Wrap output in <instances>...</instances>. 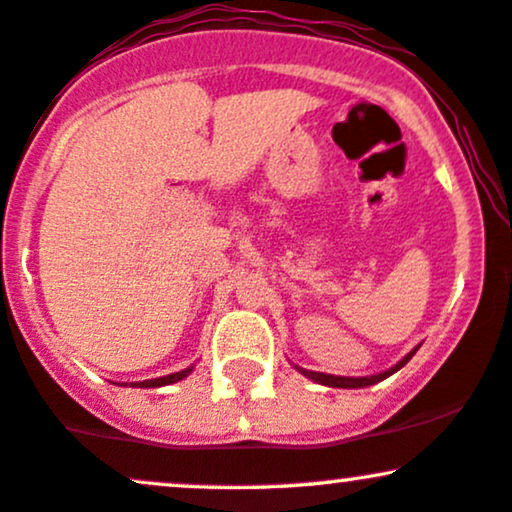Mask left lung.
Returning a JSON list of instances; mask_svg holds the SVG:
<instances>
[{"mask_svg": "<svg viewBox=\"0 0 512 512\" xmlns=\"http://www.w3.org/2000/svg\"><path fill=\"white\" fill-rule=\"evenodd\" d=\"M420 349V346H415V349L410 351V354H405L403 359L398 361L395 366H390L388 371H381V373H373V376H332V373H320V371H307V368H300L295 366L298 371L302 373L305 378H310V381L320 383V386H329V388H366V386H373V383H381L386 381L388 376H393L395 371H400L408 361L415 356V351Z\"/></svg>", "mask_w": 512, "mask_h": 512, "instance_id": "obj_1", "label": "left lung"}]
</instances>
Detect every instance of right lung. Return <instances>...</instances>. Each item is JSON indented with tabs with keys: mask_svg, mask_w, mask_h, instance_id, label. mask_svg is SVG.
I'll return each mask as SVG.
<instances>
[{
	"mask_svg": "<svg viewBox=\"0 0 512 512\" xmlns=\"http://www.w3.org/2000/svg\"><path fill=\"white\" fill-rule=\"evenodd\" d=\"M192 368H195V366L183 368V371H178V373H170V376H161V378H151V381L131 383V388H161V386H170V383H178V381H183V378H188L190 373H192ZM117 386H119V383H117ZM122 386H126V383H122Z\"/></svg>",
	"mask_w": 512,
	"mask_h": 512,
	"instance_id": "obj_1",
	"label": "right lung"
}]
</instances>
